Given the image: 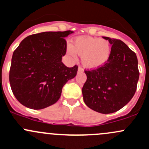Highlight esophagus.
<instances>
[{"instance_id":"34e87169","label":"esophagus","mask_w":149,"mask_h":149,"mask_svg":"<svg viewBox=\"0 0 149 149\" xmlns=\"http://www.w3.org/2000/svg\"><path fill=\"white\" fill-rule=\"evenodd\" d=\"M83 71H84V69L82 68L81 67H80V66H79V68H78V72H79V73H81V72H83Z\"/></svg>"}]
</instances>
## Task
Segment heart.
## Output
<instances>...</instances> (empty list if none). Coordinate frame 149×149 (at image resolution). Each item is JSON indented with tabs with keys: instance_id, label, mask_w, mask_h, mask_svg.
Returning <instances> with one entry per match:
<instances>
[{
	"instance_id": "obj_1",
	"label": "heart",
	"mask_w": 149,
	"mask_h": 149,
	"mask_svg": "<svg viewBox=\"0 0 149 149\" xmlns=\"http://www.w3.org/2000/svg\"><path fill=\"white\" fill-rule=\"evenodd\" d=\"M112 50L108 40L98 37H78L73 45H67L68 54L74 58L76 53L81 56L82 64L88 69L99 68L105 65L110 58Z\"/></svg>"
}]
</instances>
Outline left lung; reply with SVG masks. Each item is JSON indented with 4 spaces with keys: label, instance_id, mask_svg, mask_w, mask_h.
Masks as SVG:
<instances>
[{
    "label": "left lung",
    "instance_id": "8db88e82",
    "mask_svg": "<svg viewBox=\"0 0 149 149\" xmlns=\"http://www.w3.org/2000/svg\"><path fill=\"white\" fill-rule=\"evenodd\" d=\"M112 45V55L102 67L85 70L86 81L82 88L84 101L102 114L120 110L136 93L139 70L136 53L123 41L103 37Z\"/></svg>",
    "mask_w": 149,
    "mask_h": 149
}]
</instances>
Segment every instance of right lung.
Listing matches in <instances>:
<instances>
[{
    "instance_id": "add662e5",
    "label": "right lung",
    "mask_w": 149,
    "mask_h": 149,
    "mask_svg": "<svg viewBox=\"0 0 149 149\" xmlns=\"http://www.w3.org/2000/svg\"><path fill=\"white\" fill-rule=\"evenodd\" d=\"M73 31H45L26 37L14 50L9 72L10 88L24 106L41 109L60 99L66 82L76 76L78 66L63 63Z\"/></svg>"
}]
</instances>
